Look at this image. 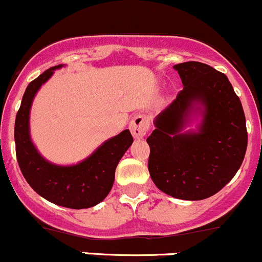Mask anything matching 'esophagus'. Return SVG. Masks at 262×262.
I'll use <instances>...</instances> for the list:
<instances>
[{
	"label": "esophagus",
	"instance_id": "1",
	"mask_svg": "<svg viewBox=\"0 0 262 262\" xmlns=\"http://www.w3.org/2000/svg\"><path fill=\"white\" fill-rule=\"evenodd\" d=\"M130 130L135 139L145 137L147 131L149 130V119L145 114H137L130 122Z\"/></svg>",
	"mask_w": 262,
	"mask_h": 262
}]
</instances>
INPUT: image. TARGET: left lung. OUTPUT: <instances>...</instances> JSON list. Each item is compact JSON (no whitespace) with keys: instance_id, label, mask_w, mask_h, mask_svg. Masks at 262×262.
I'll return each mask as SVG.
<instances>
[{"instance_id":"obj_1","label":"left lung","mask_w":262,"mask_h":262,"mask_svg":"<svg viewBox=\"0 0 262 262\" xmlns=\"http://www.w3.org/2000/svg\"><path fill=\"white\" fill-rule=\"evenodd\" d=\"M183 90L155 120L147 137L148 172L158 189L184 201H202L236 174L248 147L242 101L224 73L199 61L174 66ZM194 102L205 107L198 133L180 130Z\"/></svg>"}]
</instances>
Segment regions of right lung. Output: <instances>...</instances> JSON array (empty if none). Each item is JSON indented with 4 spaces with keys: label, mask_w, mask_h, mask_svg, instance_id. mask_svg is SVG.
Here are the masks:
<instances>
[{
    "label": "right lung",
    "mask_w": 262,
    "mask_h": 262,
    "mask_svg": "<svg viewBox=\"0 0 262 262\" xmlns=\"http://www.w3.org/2000/svg\"><path fill=\"white\" fill-rule=\"evenodd\" d=\"M60 67L61 64L49 68L28 84L14 123L16 156L23 177L34 192L60 207L84 209L99 204L108 194L119 161L134 142V137L128 130L122 131L75 166L61 167L47 162L29 137V108L37 90Z\"/></svg>",
    "instance_id": "add662e5"
}]
</instances>
